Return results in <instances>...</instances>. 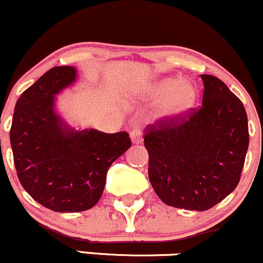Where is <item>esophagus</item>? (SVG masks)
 Returning a JSON list of instances; mask_svg holds the SVG:
<instances>
[{"label":"esophagus","mask_w":263,"mask_h":263,"mask_svg":"<svg viewBox=\"0 0 263 263\" xmlns=\"http://www.w3.org/2000/svg\"><path fill=\"white\" fill-rule=\"evenodd\" d=\"M130 139L133 144H140L143 140V134L140 132V129L135 128L133 129V132L130 133Z\"/></svg>","instance_id":"obj_1"}]
</instances>
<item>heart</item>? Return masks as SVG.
Here are the masks:
<instances>
[{"label":"heart","mask_w":263,"mask_h":263,"mask_svg":"<svg viewBox=\"0 0 263 263\" xmlns=\"http://www.w3.org/2000/svg\"><path fill=\"white\" fill-rule=\"evenodd\" d=\"M144 98L159 101L158 114L162 119H173L182 117L193 108L197 100V89L191 81L169 76L148 86L144 91Z\"/></svg>","instance_id":"heart-1"}]
</instances>
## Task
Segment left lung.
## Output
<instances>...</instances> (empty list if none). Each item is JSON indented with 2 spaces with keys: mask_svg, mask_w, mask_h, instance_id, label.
Wrapping results in <instances>:
<instances>
[{
  "mask_svg": "<svg viewBox=\"0 0 263 263\" xmlns=\"http://www.w3.org/2000/svg\"><path fill=\"white\" fill-rule=\"evenodd\" d=\"M203 80L202 106L187 119L148 128L149 180L165 204L207 211L237 187L248 149L242 101L212 75Z\"/></svg>",
  "mask_w": 263,
  "mask_h": 263,
  "instance_id": "8db88e82",
  "label": "left lung"
}]
</instances>
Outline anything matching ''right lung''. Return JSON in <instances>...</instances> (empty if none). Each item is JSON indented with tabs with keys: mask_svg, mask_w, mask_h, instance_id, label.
Segmentation results:
<instances>
[{
	"mask_svg": "<svg viewBox=\"0 0 263 263\" xmlns=\"http://www.w3.org/2000/svg\"><path fill=\"white\" fill-rule=\"evenodd\" d=\"M78 79L74 66L52 67L16 103L10 140L17 177L44 207L75 213L100 199L110 165L130 148L126 132L76 129L56 111V95Z\"/></svg>",
	"mask_w": 263,
	"mask_h": 263,
	"instance_id": "right-lung-1",
	"label": "right lung"
}]
</instances>
